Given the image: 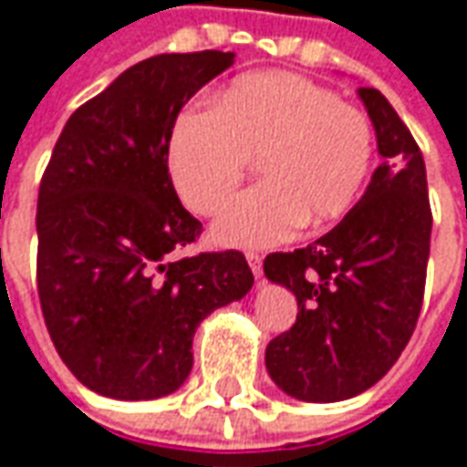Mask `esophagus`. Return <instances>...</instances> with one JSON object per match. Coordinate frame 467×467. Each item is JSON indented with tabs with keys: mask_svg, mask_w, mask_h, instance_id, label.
Wrapping results in <instances>:
<instances>
[{
	"mask_svg": "<svg viewBox=\"0 0 467 467\" xmlns=\"http://www.w3.org/2000/svg\"><path fill=\"white\" fill-rule=\"evenodd\" d=\"M244 257H247V263H250V270H253L254 277H260V275H263V254L247 253Z\"/></svg>",
	"mask_w": 467,
	"mask_h": 467,
	"instance_id": "obj_1",
	"label": "esophagus"
}]
</instances>
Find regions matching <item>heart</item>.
I'll return each instance as SVG.
<instances>
[{"instance_id": "heart-1", "label": "heart", "mask_w": 467, "mask_h": 467, "mask_svg": "<svg viewBox=\"0 0 467 467\" xmlns=\"http://www.w3.org/2000/svg\"><path fill=\"white\" fill-rule=\"evenodd\" d=\"M263 182L237 194L214 223L234 247H270L305 224L325 230L350 210L372 160V124L358 107L287 72L237 79L214 109H190L170 134L167 167L197 214H214L250 167Z\"/></svg>"}]
</instances>
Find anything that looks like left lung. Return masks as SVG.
<instances>
[{"label": "left lung", "mask_w": 467, "mask_h": 467, "mask_svg": "<svg viewBox=\"0 0 467 467\" xmlns=\"http://www.w3.org/2000/svg\"><path fill=\"white\" fill-rule=\"evenodd\" d=\"M382 162L360 202L317 243L265 257L267 280L297 300V320L270 340L275 385L305 402L372 388L410 340L425 293L432 213L418 142L385 97L358 89Z\"/></svg>", "instance_id": "left-lung-1"}]
</instances>
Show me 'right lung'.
<instances>
[{
    "label": "right lung",
    "instance_id": "1",
    "mask_svg": "<svg viewBox=\"0 0 467 467\" xmlns=\"http://www.w3.org/2000/svg\"><path fill=\"white\" fill-rule=\"evenodd\" d=\"M233 52L157 55L69 117L36 200V290L59 358L89 390L154 400L192 370L197 325L250 293L243 253L174 257L202 233L167 150L187 99Z\"/></svg>",
    "mask_w": 467,
    "mask_h": 467
}]
</instances>
